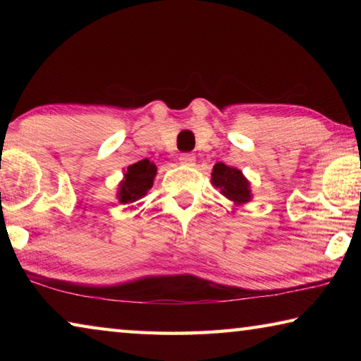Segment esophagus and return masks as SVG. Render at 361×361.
Here are the masks:
<instances>
[{
	"mask_svg": "<svg viewBox=\"0 0 361 361\" xmlns=\"http://www.w3.org/2000/svg\"><path fill=\"white\" fill-rule=\"evenodd\" d=\"M180 162L183 164V166L192 167L194 164H195V156L194 154H181L180 156Z\"/></svg>",
	"mask_w": 361,
	"mask_h": 361,
	"instance_id": "34e87169",
	"label": "esophagus"
}]
</instances>
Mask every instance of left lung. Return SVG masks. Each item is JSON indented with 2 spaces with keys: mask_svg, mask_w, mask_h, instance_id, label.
I'll return each instance as SVG.
<instances>
[{
  "mask_svg": "<svg viewBox=\"0 0 361 361\" xmlns=\"http://www.w3.org/2000/svg\"><path fill=\"white\" fill-rule=\"evenodd\" d=\"M212 185L219 189L226 199L234 205H245L253 199L250 181L242 173V170L229 167L223 162H218L212 170Z\"/></svg>",
  "mask_w": 361,
  "mask_h": 361,
  "instance_id": "1",
  "label": "left lung"
}]
</instances>
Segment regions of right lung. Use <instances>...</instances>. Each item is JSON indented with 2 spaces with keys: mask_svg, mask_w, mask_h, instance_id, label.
<instances>
[{
  "mask_svg": "<svg viewBox=\"0 0 361 361\" xmlns=\"http://www.w3.org/2000/svg\"><path fill=\"white\" fill-rule=\"evenodd\" d=\"M157 173V167L149 159H143L127 167L124 178L119 183L118 200L121 204H132L148 194Z\"/></svg>",
  "mask_w": 361,
  "mask_h": 361,
  "instance_id": "1",
  "label": "right lung"
}]
</instances>
